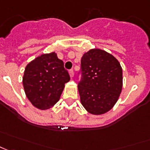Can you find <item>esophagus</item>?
<instances>
[{"mask_svg": "<svg viewBox=\"0 0 150 150\" xmlns=\"http://www.w3.org/2000/svg\"><path fill=\"white\" fill-rule=\"evenodd\" d=\"M69 75H70V77L73 78V76H74V72H73V69H71V70H69Z\"/></svg>", "mask_w": 150, "mask_h": 150, "instance_id": "34e87169", "label": "esophagus"}]
</instances>
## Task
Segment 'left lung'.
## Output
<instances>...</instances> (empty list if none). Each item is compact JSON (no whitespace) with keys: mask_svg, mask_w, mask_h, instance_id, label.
<instances>
[{"mask_svg":"<svg viewBox=\"0 0 150 150\" xmlns=\"http://www.w3.org/2000/svg\"><path fill=\"white\" fill-rule=\"evenodd\" d=\"M78 91L84 108L91 114L110 110L122 89V68L114 56L95 49L83 54L78 73Z\"/></svg>","mask_w":150,"mask_h":150,"instance_id":"left-lung-1","label":"left lung"}]
</instances>
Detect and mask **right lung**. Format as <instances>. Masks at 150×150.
Here are the masks:
<instances>
[{
	"instance_id": "add662e5",
	"label": "right lung",
	"mask_w": 150,
	"mask_h": 150,
	"mask_svg": "<svg viewBox=\"0 0 150 150\" xmlns=\"http://www.w3.org/2000/svg\"><path fill=\"white\" fill-rule=\"evenodd\" d=\"M70 80L64 63L55 53L42 54L26 66L23 85L35 107L45 110L59 101L64 84Z\"/></svg>"
}]
</instances>
